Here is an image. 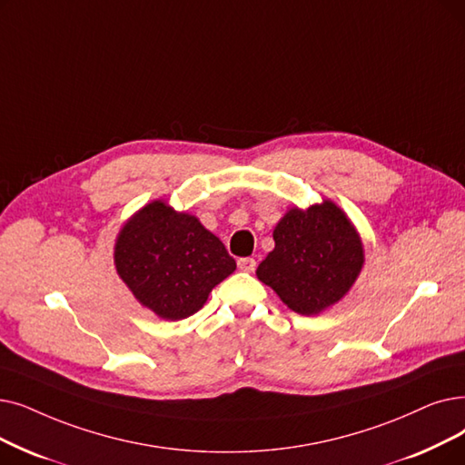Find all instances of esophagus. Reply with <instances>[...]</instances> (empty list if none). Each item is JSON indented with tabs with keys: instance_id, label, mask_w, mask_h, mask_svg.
I'll return each mask as SVG.
<instances>
[{
	"instance_id": "1",
	"label": "esophagus",
	"mask_w": 465,
	"mask_h": 465,
	"mask_svg": "<svg viewBox=\"0 0 465 465\" xmlns=\"http://www.w3.org/2000/svg\"><path fill=\"white\" fill-rule=\"evenodd\" d=\"M237 266H239L241 272L251 273V272L256 270V260L254 258H239L237 260Z\"/></svg>"
}]
</instances>
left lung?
Here are the masks:
<instances>
[{
  "label": "left lung",
  "instance_id": "obj_1",
  "mask_svg": "<svg viewBox=\"0 0 465 465\" xmlns=\"http://www.w3.org/2000/svg\"><path fill=\"white\" fill-rule=\"evenodd\" d=\"M273 241L256 277L300 315H319L338 304L365 266L357 228L331 199L289 209L277 222Z\"/></svg>",
  "mask_w": 465,
  "mask_h": 465
}]
</instances>
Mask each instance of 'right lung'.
I'll return each instance as SVG.
<instances>
[{
	"instance_id": "add662e5",
	"label": "right lung",
	"mask_w": 465,
	"mask_h": 465,
	"mask_svg": "<svg viewBox=\"0 0 465 465\" xmlns=\"http://www.w3.org/2000/svg\"><path fill=\"white\" fill-rule=\"evenodd\" d=\"M114 264L140 306L180 321L205 306L211 291L235 272L224 243L199 218L153 199L121 226Z\"/></svg>"
}]
</instances>
